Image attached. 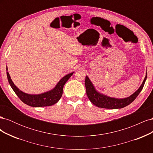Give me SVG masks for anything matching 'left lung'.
<instances>
[{
	"instance_id": "8db88e82",
	"label": "left lung",
	"mask_w": 153,
	"mask_h": 153,
	"mask_svg": "<svg viewBox=\"0 0 153 153\" xmlns=\"http://www.w3.org/2000/svg\"><path fill=\"white\" fill-rule=\"evenodd\" d=\"M146 78L147 73L144 80H143L142 84L140 86L139 89H138V90L134 92L133 94L127 97V98L118 99L106 96L97 91L89 77L86 76L85 80L86 93L91 102L96 106H98V107L108 109L122 108L131 103L136 99L137 96L139 94L143 89Z\"/></svg>"
}]
</instances>
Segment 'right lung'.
Listing matches in <instances>:
<instances>
[{"instance_id":"add662e5","label":"right lung","mask_w":153,"mask_h":153,"mask_svg":"<svg viewBox=\"0 0 153 153\" xmlns=\"http://www.w3.org/2000/svg\"><path fill=\"white\" fill-rule=\"evenodd\" d=\"M6 71H7V67H6ZM74 72L69 73L66 76L62 78L53 89L49 91L45 92L44 93L39 94H29L20 91L18 88L14 84L10 74L7 71V76L9 83L14 91L15 94L18 96L22 101L26 105L33 106V107H41V106H52L61 99L62 95L63 87L66 82L68 80Z\"/></svg>"}]
</instances>
